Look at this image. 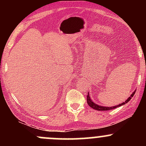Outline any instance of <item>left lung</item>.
Instances as JSON below:
<instances>
[{"label":"left lung","mask_w":146,"mask_h":146,"mask_svg":"<svg viewBox=\"0 0 146 146\" xmlns=\"http://www.w3.org/2000/svg\"><path fill=\"white\" fill-rule=\"evenodd\" d=\"M135 91H136V90H135V91H134L133 93H132L131 95H130V96L129 97V98L127 99L126 100H125V102H123V103L120 104H119V105H117V106H111V107L102 106H99V105L97 104H95L94 102H93L91 100H90V97L89 93H88V95H87V96H86L87 103H88V104L89 105V106L91 107L92 108H93V109L97 110H113V109H115V108H117V107H119V106H122V105H124L126 103H128V102L130 101V100H131L132 97L134 96V95H135Z\"/></svg>","instance_id":"left-lung-1"}]
</instances>
